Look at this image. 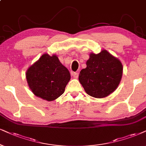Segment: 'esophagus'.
<instances>
[{
  "instance_id": "obj_1",
  "label": "esophagus",
  "mask_w": 146,
  "mask_h": 146,
  "mask_svg": "<svg viewBox=\"0 0 146 146\" xmlns=\"http://www.w3.org/2000/svg\"><path fill=\"white\" fill-rule=\"evenodd\" d=\"M73 77H74V78H75V79H77V78H78V77H79V73H73Z\"/></svg>"
}]
</instances>
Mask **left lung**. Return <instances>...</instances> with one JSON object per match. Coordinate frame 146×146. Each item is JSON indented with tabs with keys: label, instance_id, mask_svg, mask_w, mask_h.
Wrapping results in <instances>:
<instances>
[{
	"label": "left lung",
	"instance_id": "8db88e82",
	"mask_svg": "<svg viewBox=\"0 0 146 146\" xmlns=\"http://www.w3.org/2000/svg\"><path fill=\"white\" fill-rule=\"evenodd\" d=\"M86 65L80 71L79 81L88 95L102 98L115 91L123 75L119 58L102 50L98 54L90 53Z\"/></svg>",
	"mask_w": 146,
	"mask_h": 146
}]
</instances>
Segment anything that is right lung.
Returning <instances> with one entry per match:
<instances>
[{"label": "right lung", "mask_w": 146, "mask_h": 146, "mask_svg": "<svg viewBox=\"0 0 146 146\" xmlns=\"http://www.w3.org/2000/svg\"><path fill=\"white\" fill-rule=\"evenodd\" d=\"M25 76L33 94L47 101L60 97L71 79L69 70L62 65L58 56L47 53L27 69Z\"/></svg>", "instance_id": "right-lung-1"}]
</instances>
